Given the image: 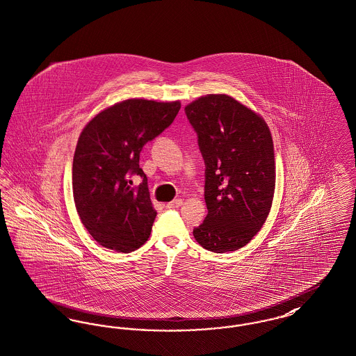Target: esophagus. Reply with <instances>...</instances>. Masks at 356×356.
<instances>
[{
    "mask_svg": "<svg viewBox=\"0 0 356 356\" xmlns=\"http://www.w3.org/2000/svg\"><path fill=\"white\" fill-rule=\"evenodd\" d=\"M181 204H183V200H181V199H175L173 202L168 203L167 207L170 209H179Z\"/></svg>",
    "mask_w": 356,
    "mask_h": 356,
    "instance_id": "34e87169",
    "label": "esophagus"
}]
</instances>
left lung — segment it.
Returning <instances> with one entry per match:
<instances>
[{
  "label": "left lung",
  "instance_id": "1",
  "mask_svg": "<svg viewBox=\"0 0 356 356\" xmlns=\"http://www.w3.org/2000/svg\"><path fill=\"white\" fill-rule=\"evenodd\" d=\"M206 164L209 213L193 229L200 246L213 252L248 245L272 207L275 165L272 134L249 107L225 94H209L186 106Z\"/></svg>",
  "mask_w": 356,
  "mask_h": 356
}]
</instances>
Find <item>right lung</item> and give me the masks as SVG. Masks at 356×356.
I'll return each mask as SVG.
<instances>
[{
	"instance_id": "obj_1",
	"label": "right lung",
	"mask_w": 356,
	"mask_h": 356,
	"mask_svg": "<svg viewBox=\"0 0 356 356\" xmlns=\"http://www.w3.org/2000/svg\"><path fill=\"white\" fill-rule=\"evenodd\" d=\"M180 102L127 99L84 126L72 163L74 202L90 235L104 248L130 252L143 246L157 215L140 168L144 145L176 118ZM138 175L142 183L132 186Z\"/></svg>"
}]
</instances>
